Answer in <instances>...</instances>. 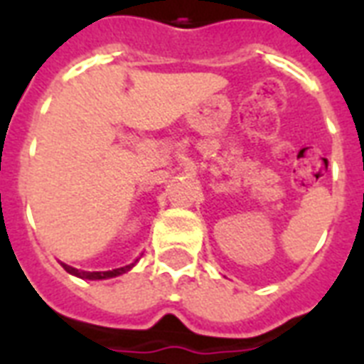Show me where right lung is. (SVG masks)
<instances>
[{
  "label": "right lung",
  "mask_w": 364,
  "mask_h": 364,
  "mask_svg": "<svg viewBox=\"0 0 364 364\" xmlns=\"http://www.w3.org/2000/svg\"><path fill=\"white\" fill-rule=\"evenodd\" d=\"M136 262L122 266V268H115V270H107V272H85V270H77V268H73V266H68V264H62V266H64V270L68 272V274L81 277V279H111V277L122 276V274H126V272H130L132 268L136 266Z\"/></svg>",
  "instance_id": "add662e5"
}]
</instances>
